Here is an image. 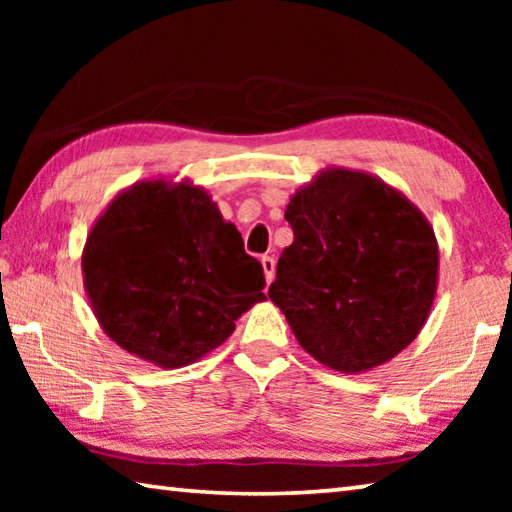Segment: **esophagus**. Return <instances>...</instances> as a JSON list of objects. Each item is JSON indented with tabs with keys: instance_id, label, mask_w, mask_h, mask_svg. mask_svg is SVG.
Wrapping results in <instances>:
<instances>
[{
	"instance_id": "esophagus-1",
	"label": "esophagus",
	"mask_w": 512,
	"mask_h": 512,
	"mask_svg": "<svg viewBox=\"0 0 512 512\" xmlns=\"http://www.w3.org/2000/svg\"><path fill=\"white\" fill-rule=\"evenodd\" d=\"M262 268H264L266 284H271L273 277H275V259H273L271 255H264V257H262Z\"/></svg>"
}]
</instances>
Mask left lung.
I'll use <instances>...</instances> for the list:
<instances>
[{
	"mask_svg": "<svg viewBox=\"0 0 512 512\" xmlns=\"http://www.w3.org/2000/svg\"><path fill=\"white\" fill-rule=\"evenodd\" d=\"M293 244L268 298L300 348L366 372L411 345L438 289V241L418 207L366 171L327 167L291 196Z\"/></svg>",
	"mask_w": 512,
	"mask_h": 512,
	"instance_id": "8db88e82",
	"label": "left lung"
}]
</instances>
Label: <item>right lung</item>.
<instances>
[{
    "instance_id": "right-lung-1",
    "label": "right lung",
    "mask_w": 512,
    "mask_h": 512,
    "mask_svg": "<svg viewBox=\"0 0 512 512\" xmlns=\"http://www.w3.org/2000/svg\"><path fill=\"white\" fill-rule=\"evenodd\" d=\"M81 266L108 339L167 370L219 348L266 300L262 264L189 180L146 178L119 192L94 221Z\"/></svg>"
}]
</instances>
